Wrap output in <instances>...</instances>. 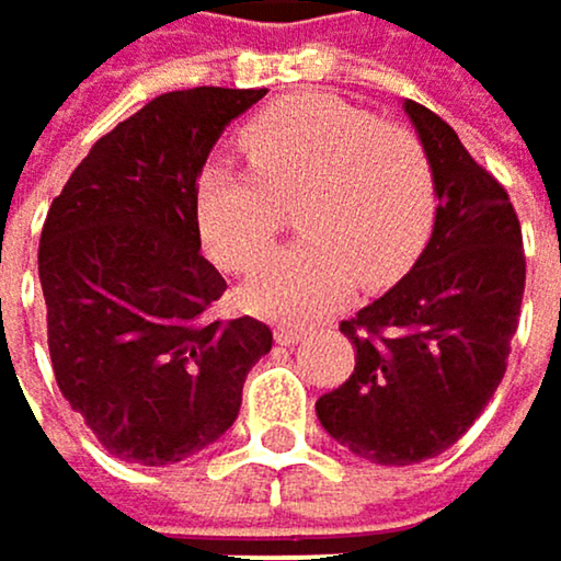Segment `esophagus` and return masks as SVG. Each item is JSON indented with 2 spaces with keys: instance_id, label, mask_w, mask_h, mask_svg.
Instances as JSON below:
<instances>
[{
  "instance_id": "34e87169",
  "label": "esophagus",
  "mask_w": 561,
  "mask_h": 561,
  "mask_svg": "<svg viewBox=\"0 0 561 561\" xmlns=\"http://www.w3.org/2000/svg\"><path fill=\"white\" fill-rule=\"evenodd\" d=\"M302 339H306L302 329H293V325H278V329H275V342H278V345H289V348H293V345H299Z\"/></svg>"
}]
</instances>
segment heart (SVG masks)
I'll return each instance as SVG.
<instances>
[{
    "label": "heart",
    "mask_w": 561,
    "mask_h": 561,
    "mask_svg": "<svg viewBox=\"0 0 561 561\" xmlns=\"http://www.w3.org/2000/svg\"><path fill=\"white\" fill-rule=\"evenodd\" d=\"M239 147L252 170L206 163L196 180V226L209 255L252 268L302 206L299 245L265 259L242 286L245 309L312 322L342 306L355 283L378 289L421 255L437 213V173L424 140L329 98L296 94L259 111Z\"/></svg>",
    "instance_id": "1"
}]
</instances>
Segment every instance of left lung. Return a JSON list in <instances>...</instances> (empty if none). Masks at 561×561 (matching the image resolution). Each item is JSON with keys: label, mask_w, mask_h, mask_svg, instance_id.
<instances>
[{"label": "left lung", "mask_w": 561, "mask_h": 561, "mask_svg": "<svg viewBox=\"0 0 561 561\" xmlns=\"http://www.w3.org/2000/svg\"><path fill=\"white\" fill-rule=\"evenodd\" d=\"M404 111L437 173L434 232L398 286L342 322L355 371L316 401L329 437L381 467L431 460L473 427L506 375L526 289L506 190L447 121L417 101Z\"/></svg>", "instance_id": "1"}]
</instances>
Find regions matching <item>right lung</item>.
I'll use <instances>...</instances> for the list:
<instances>
[{
  "instance_id": "1",
  "label": "right lung",
  "mask_w": 561,
  "mask_h": 561,
  "mask_svg": "<svg viewBox=\"0 0 561 561\" xmlns=\"http://www.w3.org/2000/svg\"><path fill=\"white\" fill-rule=\"evenodd\" d=\"M265 88H190L104 134L51 199L38 242L55 381L101 447L167 467L236 421L268 325L209 319L226 278L199 255L196 180Z\"/></svg>"
}]
</instances>
